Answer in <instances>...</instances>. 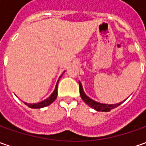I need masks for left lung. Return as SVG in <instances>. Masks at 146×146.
<instances>
[{
    "label": "left lung",
    "mask_w": 146,
    "mask_h": 146,
    "mask_svg": "<svg viewBox=\"0 0 146 146\" xmlns=\"http://www.w3.org/2000/svg\"><path fill=\"white\" fill-rule=\"evenodd\" d=\"M79 84H80V97L83 99V101L87 104V105H88L90 107H92V108L96 110H98V111H105V112H107V111H110V110L114 109L115 107L119 106L122 103V102H120V103L114 104V105L113 104L112 105H108V104H102L92 100L91 98H88L87 95L84 93L80 82H79Z\"/></svg>",
    "instance_id": "left-lung-1"
}]
</instances>
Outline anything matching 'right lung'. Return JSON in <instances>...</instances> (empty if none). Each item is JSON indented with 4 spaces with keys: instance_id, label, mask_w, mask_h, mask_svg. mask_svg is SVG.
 <instances>
[{
    "instance_id": "1",
    "label": "right lung",
    "mask_w": 146,
    "mask_h": 146,
    "mask_svg": "<svg viewBox=\"0 0 146 146\" xmlns=\"http://www.w3.org/2000/svg\"><path fill=\"white\" fill-rule=\"evenodd\" d=\"M58 81L57 84H56V87H55V89H54L53 93H52V94L50 95V97L47 98L46 100H44V101H43V102H39V103L29 104L27 103V102H24V103H25L27 106H28L29 107H31V108H35V109L42 108V107H44V106H47L48 105H50V104L52 103L53 101L57 98V96H58Z\"/></svg>"
}]
</instances>
